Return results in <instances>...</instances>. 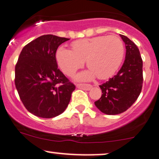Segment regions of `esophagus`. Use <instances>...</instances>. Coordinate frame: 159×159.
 <instances>
[{
    "mask_svg": "<svg viewBox=\"0 0 159 159\" xmlns=\"http://www.w3.org/2000/svg\"><path fill=\"white\" fill-rule=\"evenodd\" d=\"M76 87L78 89L85 90V91H89L92 89V85H90V84H77Z\"/></svg>",
    "mask_w": 159,
    "mask_h": 159,
    "instance_id": "obj_1",
    "label": "esophagus"
}]
</instances>
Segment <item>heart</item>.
<instances>
[{
    "label": "heart",
    "mask_w": 159,
    "mask_h": 159,
    "mask_svg": "<svg viewBox=\"0 0 159 159\" xmlns=\"http://www.w3.org/2000/svg\"><path fill=\"white\" fill-rule=\"evenodd\" d=\"M72 51L59 47L56 52L58 66L67 76H73L85 62L90 69L75 76L79 81H90L96 76L108 79L114 74L124 57L122 41L116 35L97 36L74 41Z\"/></svg>",
    "instance_id": "b5f03b06"
}]
</instances>
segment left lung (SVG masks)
<instances>
[{
  "label": "left lung",
  "instance_id": "1",
  "mask_svg": "<svg viewBox=\"0 0 159 159\" xmlns=\"http://www.w3.org/2000/svg\"><path fill=\"white\" fill-rule=\"evenodd\" d=\"M126 48V55L119 72L99 85L102 97L94 104L101 112L116 115L125 112L139 96L143 84V62L136 45L120 34Z\"/></svg>",
  "mask_w": 159,
  "mask_h": 159
}]
</instances>
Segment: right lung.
Returning <instances> with one entry per match:
<instances>
[{
	"label": "right lung",
	"instance_id": "obj_1",
	"mask_svg": "<svg viewBox=\"0 0 159 159\" xmlns=\"http://www.w3.org/2000/svg\"><path fill=\"white\" fill-rule=\"evenodd\" d=\"M69 40L43 35L23 47L15 66V83L31 113L42 118L57 116L67 107L75 85L57 67L56 52Z\"/></svg>",
	"mask_w": 159,
	"mask_h": 159
}]
</instances>
